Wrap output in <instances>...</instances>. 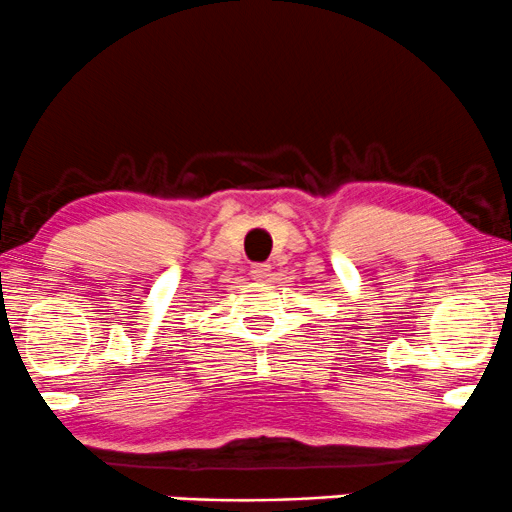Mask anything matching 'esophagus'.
I'll return each mask as SVG.
<instances>
[{
  "instance_id": "1",
  "label": "esophagus",
  "mask_w": 512,
  "mask_h": 512,
  "mask_svg": "<svg viewBox=\"0 0 512 512\" xmlns=\"http://www.w3.org/2000/svg\"><path fill=\"white\" fill-rule=\"evenodd\" d=\"M249 275H251V280L266 282L270 278V266H268V263H254V266H251V270H249Z\"/></svg>"
}]
</instances>
